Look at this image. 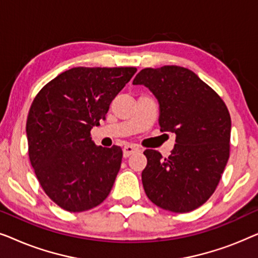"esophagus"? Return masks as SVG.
Segmentation results:
<instances>
[{
	"label": "esophagus",
	"mask_w": 258,
	"mask_h": 258,
	"mask_svg": "<svg viewBox=\"0 0 258 258\" xmlns=\"http://www.w3.org/2000/svg\"><path fill=\"white\" fill-rule=\"evenodd\" d=\"M137 151H139V149H137V148H135V147L125 146L124 148H123V156L129 157L130 155L135 154V153H137Z\"/></svg>",
	"instance_id": "esophagus-1"
}]
</instances>
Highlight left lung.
<instances>
[{"mask_svg":"<svg viewBox=\"0 0 258 258\" xmlns=\"http://www.w3.org/2000/svg\"><path fill=\"white\" fill-rule=\"evenodd\" d=\"M133 84H143L160 104L161 132L174 133L168 158L144 151L142 183L148 199L164 210L189 213L206 203L223 174L230 151L231 118L223 100L191 70L178 66L146 68Z\"/></svg>","mask_w":258,"mask_h":258,"instance_id":"left-lung-1","label":"left lung"}]
</instances>
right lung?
Returning <instances> with one entry per match:
<instances>
[{
  "instance_id": "add662e5",
  "label": "right lung",
  "mask_w": 258,
  "mask_h": 258,
  "mask_svg": "<svg viewBox=\"0 0 258 258\" xmlns=\"http://www.w3.org/2000/svg\"><path fill=\"white\" fill-rule=\"evenodd\" d=\"M134 67H77L45 84L27 118L29 160L42 189L70 213L97 207L110 192L122 162L117 146H96L90 130L136 73Z\"/></svg>"
}]
</instances>
